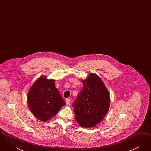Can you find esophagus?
<instances>
[{
	"instance_id": "esophagus-1",
	"label": "esophagus",
	"mask_w": 151,
	"mask_h": 151,
	"mask_svg": "<svg viewBox=\"0 0 151 151\" xmlns=\"http://www.w3.org/2000/svg\"><path fill=\"white\" fill-rule=\"evenodd\" d=\"M70 101H71V99H65V102H66L67 105H69Z\"/></svg>"
}]
</instances>
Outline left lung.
<instances>
[{"instance_id": "obj_1", "label": "left lung", "mask_w": 151, "mask_h": 151, "mask_svg": "<svg viewBox=\"0 0 151 151\" xmlns=\"http://www.w3.org/2000/svg\"><path fill=\"white\" fill-rule=\"evenodd\" d=\"M83 88L72 104L75 119L83 127H93L108 113L110 99L100 78L91 73L81 80Z\"/></svg>"}]
</instances>
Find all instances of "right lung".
Wrapping results in <instances>:
<instances>
[{
    "label": "right lung",
    "mask_w": 151,
    "mask_h": 151,
    "mask_svg": "<svg viewBox=\"0 0 151 151\" xmlns=\"http://www.w3.org/2000/svg\"><path fill=\"white\" fill-rule=\"evenodd\" d=\"M28 104L33 114L37 119L46 122L57 114L65 105L54 80H48L41 76L36 80L29 89Z\"/></svg>",
    "instance_id": "obj_1"
}]
</instances>
